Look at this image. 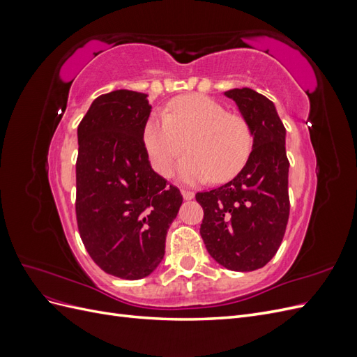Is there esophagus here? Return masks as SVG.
Listing matches in <instances>:
<instances>
[{"label": "esophagus", "instance_id": "34e87169", "mask_svg": "<svg viewBox=\"0 0 357 357\" xmlns=\"http://www.w3.org/2000/svg\"><path fill=\"white\" fill-rule=\"evenodd\" d=\"M181 195L185 199H193V197H195V193H193L192 190H188V189H181Z\"/></svg>", "mask_w": 357, "mask_h": 357}]
</instances>
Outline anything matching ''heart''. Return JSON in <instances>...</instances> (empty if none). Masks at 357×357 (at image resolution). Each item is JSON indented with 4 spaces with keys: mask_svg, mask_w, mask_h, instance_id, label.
I'll return each instance as SVG.
<instances>
[{
    "mask_svg": "<svg viewBox=\"0 0 357 357\" xmlns=\"http://www.w3.org/2000/svg\"><path fill=\"white\" fill-rule=\"evenodd\" d=\"M143 138L155 171L164 177L171 174L188 147L190 153L181 160L180 176L189 183L232 178L253 149L245 119L199 93L178 96L168 113H153L144 123Z\"/></svg>",
    "mask_w": 357,
    "mask_h": 357,
    "instance_id": "b5f03b06",
    "label": "heart"
}]
</instances>
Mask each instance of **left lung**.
I'll list each match as a JSON object with an SVG mask.
<instances>
[{
    "instance_id": "1",
    "label": "left lung",
    "mask_w": 357,
    "mask_h": 357,
    "mask_svg": "<svg viewBox=\"0 0 357 357\" xmlns=\"http://www.w3.org/2000/svg\"><path fill=\"white\" fill-rule=\"evenodd\" d=\"M225 95L250 126L253 150L231 181L195 195L204 210L199 232L215 262L231 271H255L274 257L289 220L286 128L266 96L248 88Z\"/></svg>"
}]
</instances>
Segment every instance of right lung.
Here are the masks:
<instances>
[{
	"instance_id": "obj_1",
	"label": "right lung",
	"mask_w": 357,
	"mask_h": 357,
	"mask_svg": "<svg viewBox=\"0 0 357 357\" xmlns=\"http://www.w3.org/2000/svg\"><path fill=\"white\" fill-rule=\"evenodd\" d=\"M147 95H100L77 128L75 218L80 238L102 271L125 280L153 273L183 197L152 169L143 128Z\"/></svg>"
}]
</instances>
